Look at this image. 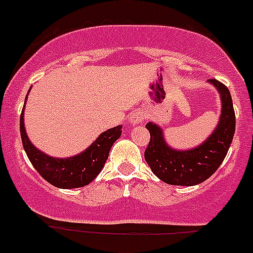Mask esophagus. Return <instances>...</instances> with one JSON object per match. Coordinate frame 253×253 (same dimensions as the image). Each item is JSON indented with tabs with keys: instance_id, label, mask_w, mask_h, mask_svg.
Listing matches in <instances>:
<instances>
[{
	"instance_id": "34e87169",
	"label": "esophagus",
	"mask_w": 253,
	"mask_h": 253,
	"mask_svg": "<svg viewBox=\"0 0 253 253\" xmlns=\"http://www.w3.org/2000/svg\"><path fill=\"white\" fill-rule=\"evenodd\" d=\"M143 114H142V112H139V111H133V112H131V114H129V116H128V122L131 125H138V124H141V122H143Z\"/></svg>"
}]
</instances>
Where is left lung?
Returning a JSON list of instances; mask_svg holds the SVG:
<instances>
[{"mask_svg":"<svg viewBox=\"0 0 253 253\" xmlns=\"http://www.w3.org/2000/svg\"><path fill=\"white\" fill-rule=\"evenodd\" d=\"M221 97V112L217 126L202 144L188 151L173 149L167 144L163 129L148 122L147 129L151 134L144 159L149 168L164 183L170 185L192 186L203 183L221 166L234 138L235 111L231 94L222 83L210 79Z\"/></svg>","mask_w":253,"mask_h":253,"instance_id":"1","label":"left lung"}]
</instances>
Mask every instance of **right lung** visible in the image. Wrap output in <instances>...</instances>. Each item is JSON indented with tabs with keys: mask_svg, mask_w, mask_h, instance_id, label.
<instances>
[{
	"mask_svg": "<svg viewBox=\"0 0 253 253\" xmlns=\"http://www.w3.org/2000/svg\"><path fill=\"white\" fill-rule=\"evenodd\" d=\"M23 117L24 107L19 119V128H21L22 144L27 157L36 170L48 183L61 189L82 188L91 183L104 168L112 144L120 138L122 133V126L112 127L102 132L92 142V144H90L84 152L78 156L69 157V158H54L37 149L29 141L24 128Z\"/></svg>",
	"mask_w": 253,
	"mask_h": 253,
	"instance_id": "1",
	"label": "right lung"
}]
</instances>
